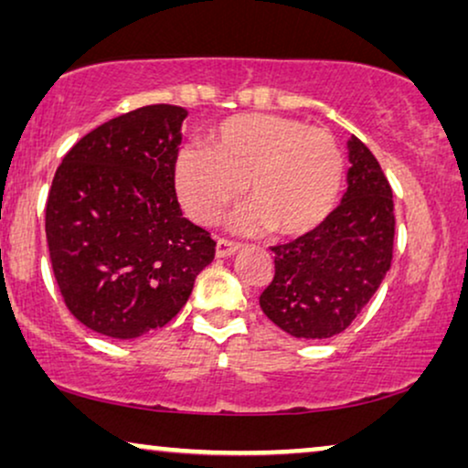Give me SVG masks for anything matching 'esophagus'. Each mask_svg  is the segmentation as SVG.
Returning a JSON list of instances; mask_svg holds the SVG:
<instances>
[{"label":"esophagus","instance_id":"esophagus-1","mask_svg":"<svg viewBox=\"0 0 468 468\" xmlns=\"http://www.w3.org/2000/svg\"><path fill=\"white\" fill-rule=\"evenodd\" d=\"M234 251H239V242L228 239L217 240V258H228V255H232Z\"/></svg>","mask_w":468,"mask_h":468}]
</instances>
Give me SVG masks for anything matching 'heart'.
<instances>
[{
	"label": "heart",
	"instance_id": "heart-1",
	"mask_svg": "<svg viewBox=\"0 0 468 468\" xmlns=\"http://www.w3.org/2000/svg\"><path fill=\"white\" fill-rule=\"evenodd\" d=\"M204 149H183L172 170L183 210L204 226L239 197L240 183L249 202L240 226H268L283 239L317 229L341 196V146L328 130L300 119L234 114L204 133Z\"/></svg>",
	"mask_w": 468,
	"mask_h": 468
}]
</instances>
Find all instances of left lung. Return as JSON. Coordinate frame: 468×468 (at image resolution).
<instances>
[{
    "mask_svg": "<svg viewBox=\"0 0 468 468\" xmlns=\"http://www.w3.org/2000/svg\"><path fill=\"white\" fill-rule=\"evenodd\" d=\"M347 191L311 234L271 247L274 272L260 293L264 315L296 338L343 332L392 264V187L368 146L349 140Z\"/></svg>",
    "mask_w": 468,
    "mask_h": 468,
    "instance_id": "obj_1",
    "label": "left lung"
}]
</instances>
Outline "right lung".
Returning a JSON list of instances; mask_svg holds the SVG:
<instances>
[{
    "label": "right lung",
    "instance_id": "right-lung-1",
    "mask_svg": "<svg viewBox=\"0 0 468 468\" xmlns=\"http://www.w3.org/2000/svg\"><path fill=\"white\" fill-rule=\"evenodd\" d=\"M181 106L153 104L82 136L53 176L44 228L68 311L89 330L136 338L164 328L215 258L175 191Z\"/></svg>",
    "mask_w": 468,
    "mask_h": 468
}]
</instances>
